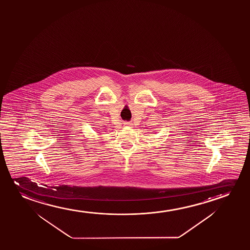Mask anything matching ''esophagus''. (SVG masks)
<instances>
[{
	"label": "esophagus",
	"mask_w": 250,
	"mask_h": 250,
	"mask_svg": "<svg viewBox=\"0 0 250 250\" xmlns=\"http://www.w3.org/2000/svg\"><path fill=\"white\" fill-rule=\"evenodd\" d=\"M130 125H131V124L129 123V122H126V123H125V125H126V126H130Z\"/></svg>",
	"instance_id": "1"
}]
</instances>
